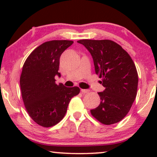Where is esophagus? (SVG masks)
Wrapping results in <instances>:
<instances>
[{"label": "esophagus", "mask_w": 157, "mask_h": 157, "mask_svg": "<svg viewBox=\"0 0 157 157\" xmlns=\"http://www.w3.org/2000/svg\"><path fill=\"white\" fill-rule=\"evenodd\" d=\"M80 91L82 94H86V93L89 92V90H88V89H81Z\"/></svg>", "instance_id": "34e87169"}]
</instances>
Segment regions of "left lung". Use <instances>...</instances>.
I'll list each match as a JSON object with an SVG mask.
<instances>
[{"mask_svg": "<svg viewBox=\"0 0 157 157\" xmlns=\"http://www.w3.org/2000/svg\"><path fill=\"white\" fill-rule=\"evenodd\" d=\"M91 53L95 72L105 90L99 92L100 103L91 115L105 125L121 121L136 96L138 74L134 61L121 46L110 40H80Z\"/></svg>", "mask_w": 157, "mask_h": 157, "instance_id": "left-lung-1", "label": "left lung"}]
</instances>
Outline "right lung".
I'll use <instances>...</instances> for the list:
<instances>
[{
    "instance_id": "1",
    "label": "right lung",
    "mask_w": 157,
    "mask_h": 157,
    "mask_svg": "<svg viewBox=\"0 0 157 157\" xmlns=\"http://www.w3.org/2000/svg\"><path fill=\"white\" fill-rule=\"evenodd\" d=\"M72 40H51L37 47L27 57L20 78L23 103L32 120L39 125L52 127L62 120L70 100L80 93L77 86L56 84L60 57Z\"/></svg>"
}]
</instances>
